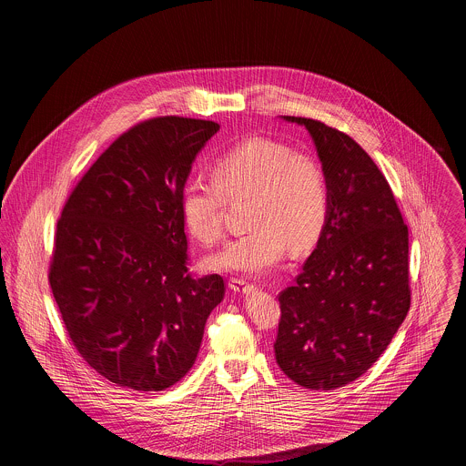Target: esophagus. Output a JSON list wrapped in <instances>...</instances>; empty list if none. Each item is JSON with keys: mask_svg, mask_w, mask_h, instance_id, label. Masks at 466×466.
I'll return each instance as SVG.
<instances>
[{"mask_svg": "<svg viewBox=\"0 0 466 466\" xmlns=\"http://www.w3.org/2000/svg\"><path fill=\"white\" fill-rule=\"evenodd\" d=\"M228 287L234 289V291H238V293H246V291L253 289V285H249L246 279H241V278H232Z\"/></svg>", "mask_w": 466, "mask_h": 466, "instance_id": "esophagus-1", "label": "esophagus"}]
</instances>
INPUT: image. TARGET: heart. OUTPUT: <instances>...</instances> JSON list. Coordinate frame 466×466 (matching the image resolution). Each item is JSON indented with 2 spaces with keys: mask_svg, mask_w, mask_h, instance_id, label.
<instances>
[{
  "mask_svg": "<svg viewBox=\"0 0 466 466\" xmlns=\"http://www.w3.org/2000/svg\"><path fill=\"white\" fill-rule=\"evenodd\" d=\"M211 177H190L181 211L192 238L204 246L223 234L225 199H248L243 236L206 260L208 268L257 274L276 266L291 246L302 251L318 241L330 209L329 179L316 157L266 137L243 141L217 157Z\"/></svg>",
  "mask_w": 466,
  "mask_h": 466,
  "instance_id": "heart-1",
  "label": "heart"
}]
</instances>
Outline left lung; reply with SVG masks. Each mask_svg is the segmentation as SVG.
Returning <instances> with one entry per match:
<instances>
[{
    "mask_svg": "<svg viewBox=\"0 0 466 466\" xmlns=\"http://www.w3.org/2000/svg\"><path fill=\"white\" fill-rule=\"evenodd\" d=\"M306 126L329 179L330 209L295 285L279 293L274 355L309 390L363 376L384 353L410 308L409 228L380 169L348 134Z\"/></svg>",
    "mask_w": 466,
    "mask_h": 466,
    "instance_id": "left-lung-1",
    "label": "left lung"
}]
</instances>
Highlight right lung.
<instances>
[{
  "label": "right lung",
  "mask_w": 466,
  "mask_h": 466,
  "mask_svg": "<svg viewBox=\"0 0 466 466\" xmlns=\"http://www.w3.org/2000/svg\"><path fill=\"white\" fill-rule=\"evenodd\" d=\"M213 120L156 116L120 134L71 190L48 283L75 350L99 376L162 391L199 353L220 274L188 270L181 192Z\"/></svg>",
  "instance_id": "obj_1"
}]
</instances>
